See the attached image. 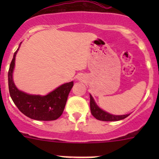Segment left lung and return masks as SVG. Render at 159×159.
Masks as SVG:
<instances>
[{
    "label": "left lung",
    "instance_id": "8db88e82",
    "mask_svg": "<svg viewBox=\"0 0 159 159\" xmlns=\"http://www.w3.org/2000/svg\"><path fill=\"white\" fill-rule=\"evenodd\" d=\"M90 108H91V112L93 116L98 120L104 121H119V120H122L124 118H127L130 114L128 115H114L108 113V112L105 111L102 109H101L97 105H96L95 102H94V98L90 94Z\"/></svg>",
    "mask_w": 159,
    "mask_h": 159
}]
</instances>
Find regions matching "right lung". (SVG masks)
<instances>
[{
    "label": "right lung",
    "instance_id": "add662e5",
    "mask_svg": "<svg viewBox=\"0 0 159 159\" xmlns=\"http://www.w3.org/2000/svg\"><path fill=\"white\" fill-rule=\"evenodd\" d=\"M14 52L8 71V87L11 99L19 110L31 119L38 121H53L62 115L68 96L74 85L73 81L65 83L44 96L34 95L23 92L17 89L13 81V70L14 68Z\"/></svg>",
    "mask_w": 159,
    "mask_h": 159
}]
</instances>
